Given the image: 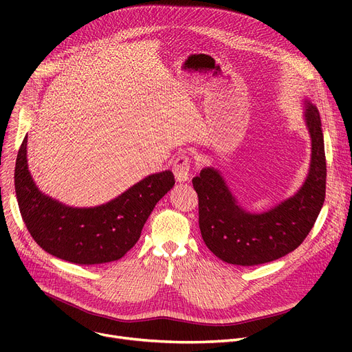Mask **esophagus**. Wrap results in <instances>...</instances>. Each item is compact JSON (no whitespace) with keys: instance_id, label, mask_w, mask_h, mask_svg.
Wrapping results in <instances>:
<instances>
[{"instance_id":"1","label":"esophagus","mask_w":352,"mask_h":352,"mask_svg":"<svg viewBox=\"0 0 352 352\" xmlns=\"http://www.w3.org/2000/svg\"><path fill=\"white\" fill-rule=\"evenodd\" d=\"M190 168H191V161L187 155H178L173 165V173L175 175V179L178 182H184L190 179Z\"/></svg>"}]
</instances>
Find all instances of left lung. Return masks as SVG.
I'll return each instance as SVG.
<instances>
[{
    "instance_id": "8db88e82",
    "label": "left lung",
    "mask_w": 352,
    "mask_h": 352,
    "mask_svg": "<svg viewBox=\"0 0 352 352\" xmlns=\"http://www.w3.org/2000/svg\"><path fill=\"white\" fill-rule=\"evenodd\" d=\"M305 124L311 135V164L302 187L274 208L255 214L238 204L219 171L211 166L192 178L198 194L202 239L224 263L265 264L298 248L317 221L325 199L327 162L317 107L308 100Z\"/></svg>"
}]
</instances>
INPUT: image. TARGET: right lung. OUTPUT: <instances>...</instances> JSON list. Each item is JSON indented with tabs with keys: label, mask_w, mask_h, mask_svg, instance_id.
<instances>
[{
	"label": "right lung",
	"mask_w": 352,
	"mask_h": 352,
	"mask_svg": "<svg viewBox=\"0 0 352 352\" xmlns=\"http://www.w3.org/2000/svg\"><path fill=\"white\" fill-rule=\"evenodd\" d=\"M15 194L28 232L48 254L72 264L117 261L131 250L157 202L175 184L171 171L148 175L107 204L74 208L36 188L27 164V135L15 162Z\"/></svg>",
	"instance_id": "1"
}]
</instances>
